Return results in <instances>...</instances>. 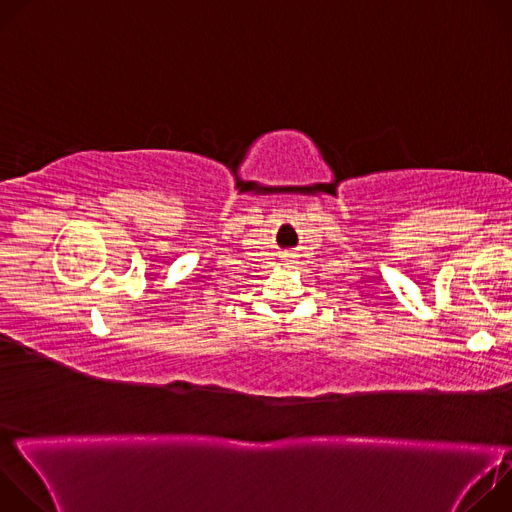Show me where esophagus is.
<instances>
[{
    "mask_svg": "<svg viewBox=\"0 0 512 512\" xmlns=\"http://www.w3.org/2000/svg\"><path fill=\"white\" fill-rule=\"evenodd\" d=\"M283 265H294V255H291V253L283 255Z\"/></svg>",
    "mask_w": 512,
    "mask_h": 512,
    "instance_id": "obj_1",
    "label": "esophagus"
}]
</instances>
